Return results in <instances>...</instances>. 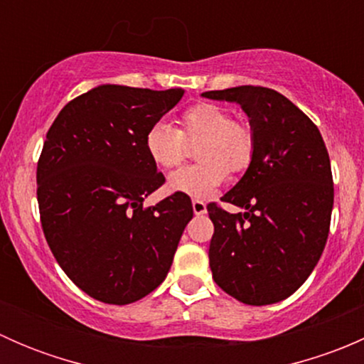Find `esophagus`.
Instances as JSON below:
<instances>
[{
	"mask_svg": "<svg viewBox=\"0 0 364 364\" xmlns=\"http://www.w3.org/2000/svg\"><path fill=\"white\" fill-rule=\"evenodd\" d=\"M192 208H193V213H196V215H204L205 213V204L199 199L192 200Z\"/></svg>",
	"mask_w": 364,
	"mask_h": 364,
	"instance_id": "1",
	"label": "esophagus"
}]
</instances>
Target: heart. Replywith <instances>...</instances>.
Instances as JSON below:
<instances>
[{"label": "heart", "mask_w": 364, "mask_h": 364, "mask_svg": "<svg viewBox=\"0 0 364 364\" xmlns=\"http://www.w3.org/2000/svg\"><path fill=\"white\" fill-rule=\"evenodd\" d=\"M196 148L200 164L181 168L168 178V188L192 197H208L225 181L227 168L241 174L255 155V134L247 121L234 119L218 104H196L179 116V128L159 121L146 132L148 156L161 168H176L186 159V144Z\"/></svg>", "instance_id": "1"}]
</instances>
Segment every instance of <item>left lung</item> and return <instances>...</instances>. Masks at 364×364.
<instances>
[{"label":"left lung","instance_id":"obj_1","mask_svg":"<svg viewBox=\"0 0 364 364\" xmlns=\"http://www.w3.org/2000/svg\"><path fill=\"white\" fill-rule=\"evenodd\" d=\"M236 102L250 117L255 155L222 203L208 204L215 225L209 267L222 291L252 306L294 294L317 266L331 223V161L314 121L289 98L262 86L205 91Z\"/></svg>","mask_w":364,"mask_h":364}]
</instances>
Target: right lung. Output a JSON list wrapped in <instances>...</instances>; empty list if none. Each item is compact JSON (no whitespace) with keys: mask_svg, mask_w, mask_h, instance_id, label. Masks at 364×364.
I'll list each match as a JSON object with an SVG mask.
<instances>
[{"mask_svg":"<svg viewBox=\"0 0 364 364\" xmlns=\"http://www.w3.org/2000/svg\"><path fill=\"white\" fill-rule=\"evenodd\" d=\"M183 95L104 84L70 100L47 132L36 165L43 234L70 280L102 303L155 291L193 216L181 192L142 205L165 183L146 153V132Z\"/></svg>","mask_w":364,"mask_h":364,"instance_id":"right-lung-1","label":"right lung"}]
</instances>
